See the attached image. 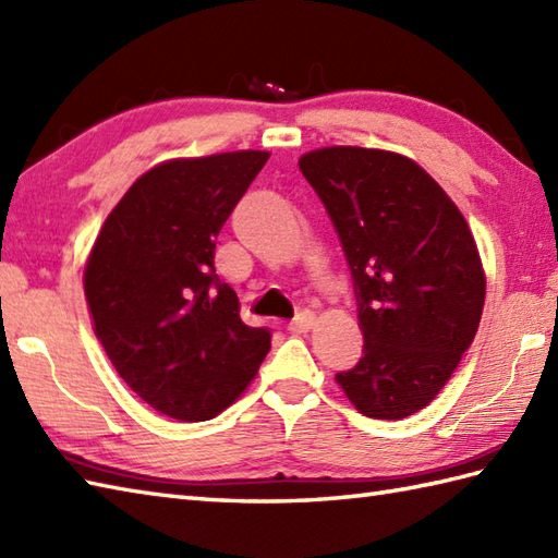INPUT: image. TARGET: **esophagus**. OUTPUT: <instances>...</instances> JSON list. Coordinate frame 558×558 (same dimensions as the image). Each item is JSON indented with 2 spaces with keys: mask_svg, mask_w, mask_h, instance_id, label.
<instances>
[{
  "mask_svg": "<svg viewBox=\"0 0 558 558\" xmlns=\"http://www.w3.org/2000/svg\"><path fill=\"white\" fill-rule=\"evenodd\" d=\"M314 324H316V314L314 312H300L288 324V330H292V333H306V330L314 328Z\"/></svg>",
  "mask_w": 558,
  "mask_h": 558,
  "instance_id": "obj_1",
  "label": "esophagus"
}]
</instances>
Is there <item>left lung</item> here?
I'll return each mask as SVG.
<instances>
[{"label":"left lung","mask_w":558,"mask_h":558,"mask_svg":"<svg viewBox=\"0 0 558 558\" xmlns=\"http://www.w3.org/2000/svg\"><path fill=\"white\" fill-rule=\"evenodd\" d=\"M300 170L336 225L354 282L362 360L336 374L366 417L429 405L475 340L487 280L465 218L417 162L330 146Z\"/></svg>","instance_id":"obj_1"}]
</instances>
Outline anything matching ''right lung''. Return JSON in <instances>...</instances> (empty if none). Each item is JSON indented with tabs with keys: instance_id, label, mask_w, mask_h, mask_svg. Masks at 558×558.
<instances>
[{
	"instance_id": "obj_1",
	"label": "right lung",
	"mask_w": 558,
	"mask_h": 558,
	"mask_svg": "<svg viewBox=\"0 0 558 558\" xmlns=\"http://www.w3.org/2000/svg\"><path fill=\"white\" fill-rule=\"evenodd\" d=\"M270 153L160 162L129 186L90 248L83 290L112 366L153 410L206 422L254 381L270 330L240 318L216 240Z\"/></svg>"
}]
</instances>
